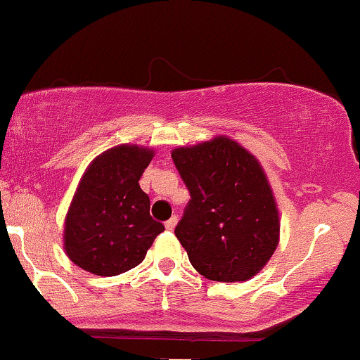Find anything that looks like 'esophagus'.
<instances>
[{
  "instance_id": "1",
  "label": "esophagus",
  "mask_w": 360,
  "mask_h": 360,
  "mask_svg": "<svg viewBox=\"0 0 360 360\" xmlns=\"http://www.w3.org/2000/svg\"><path fill=\"white\" fill-rule=\"evenodd\" d=\"M176 225H177V217H172L171 220L166 221V229L167 230H174Z\"/></svg>"
}]
</instances>
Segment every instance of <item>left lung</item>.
I'll list each match as a JSON object with an SVG mask.
<instances>
[{
  "label": "left lung",
  "mask_w": 360,
  "mask_h": 360,
  "mask_svg": "<svg viewBox=\"0 0 360 360\" xmlns=\"http://www.w3.org/2000/svg\"><path fill=\"white\" fill-rule=\"evenodd\" d=\"M191 201L176 237L210 281L240 283L266 267L279 243V208L257 157L217 135L171 152Z\"/></svg>",
  "instance_id": "1"
}]
</instances>
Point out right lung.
<instances>
[{
    "label": "right lung",
    "instance_id": "add662e5",
    "mask_svg": "<svg viewBox=\"0 0 360 360\" xmlns=\"http://www.w3.org/2000/svg\"><path fill=\"white\" fill-rule=\"evenodd\" d=\"M155 150L122 143L94 157L81 176L64 220L68 257L94 276H118L146 259L162 223L139 179Z\"/></svg>",
    "mask_w": 360,
    "mask_h": 360
}]
</instances>
